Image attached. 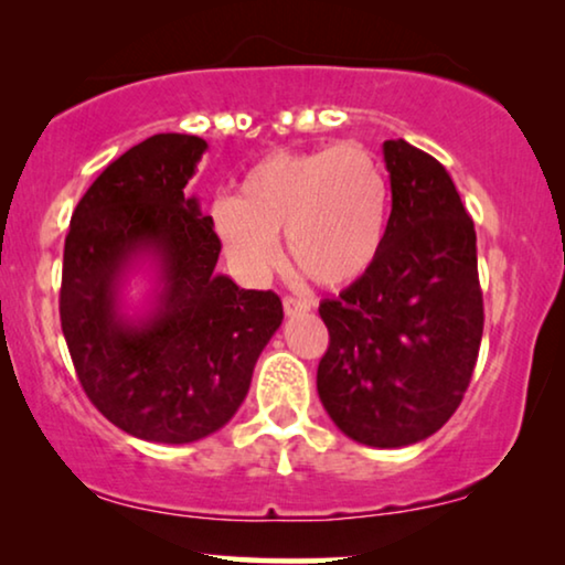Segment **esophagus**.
<instances>
[{
  "instance_id": "1",
  "label": "esophagus",
  "mask_w": 565,
  "mask_h": 565,
  "mask_svg": "<svg viewBox=\"0 0 565 565\" xmlns=\"http://www.w3.org/2000/svg\"><path fill=\"white\" fill-rule=\"evenodd\" d=\"M282 308H285V316H300V313L311 311V303H306V300H300V298H285Z\"/></svg>"
}]
</instances>
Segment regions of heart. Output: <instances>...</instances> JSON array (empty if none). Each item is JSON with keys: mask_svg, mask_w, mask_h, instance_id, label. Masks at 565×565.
<instances>
[{"mask_svg": "<svg viewBox=\"0 0 565 565\" xmlns=\"http://www.w3.org/2000/svg\"><path fill=\"white\" fill-rule=\"evenodd\" d=\"M223 254L249 277H262L280 259L277 234L292 267L319 288H347L362 280L388 236L391 182L373 151L360 143L275 151L259 159L236 198L211 207Z\"/></svg>", "mask_w": 565, "mask_h": 565, "instance_id": "obj_1", "label": "heart"}]
</instances>
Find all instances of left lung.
Returning <instances> with one entry per match:
<instances>
[{"mask_svg":"<svg viewBox=\"0 0 565 565\" xmlns=\"http://www.w3.org/2000/svg\"><path fill=\"white\" fill-rule=\"evenodd\" d=\"M388 236L375 267L319 313L316 388L354 443L406 447L460 406L483 334L476 228L447 169L404 138L383 143Z\"/></svg>","mask_w":565,"mask_h":565,"instance_id":"8db88e82","label":"left lung"}]
</instances>
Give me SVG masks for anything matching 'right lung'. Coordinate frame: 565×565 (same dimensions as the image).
Returning <instances> with one entry per match:
<instances>
[{
    "instance_id": "1",
    "label": "right lung",
    "mask_w": 565,
    "mask_h": 565,
    "mask_svg": "<svg viewBox=\"0 0 565 565\" xmlns=\"http://www.w3.org/2000/svg\"><path fill=\"white\" fill-rule=\"evenodd\" d=\"M205 151L184 134L128 149L84 192L64 244L58 308L76 375L103 416L146 443L226 427L282 323L273 290L215 273L221 242L188 192ZM136 274L150 280L141 305L127 298Z\"/></svg>"
}]
</instances>
